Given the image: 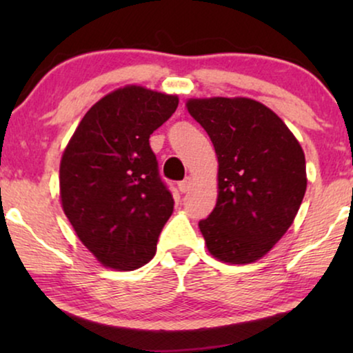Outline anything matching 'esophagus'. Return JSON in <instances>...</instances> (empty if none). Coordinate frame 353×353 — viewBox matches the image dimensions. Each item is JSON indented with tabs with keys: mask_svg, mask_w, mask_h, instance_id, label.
<instances>
[{
	"mask_svg": "<svg viewBox=\"0 0 353 353\" xmlns=\"http://www.w3.org/2000/svg\"><path fill=\"white\" fill-rule=\"evenodd\" d=\"M191 186H192V180H191V176H186L185 180L178 183V190H180L181 192H188V191L191 190Z\"/></svg>",
	"mask_w": 353,
	"mask_h": 353,
	"instance_id": "obj_1",
	"label": "esophagus"
}]
</instances>
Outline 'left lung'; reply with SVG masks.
<instances>
[{
	"label": "left lung",
	"mask_w": 353,
	"mask_h": 353,
	"mask_svg": "<svg viewBox=\"0 0 353 353\" xmlns=\"http://www.w3.org/2000/svg\"><path fill=\"white\" fill-rule=\"evenodd\" d=\"M219 159V197L199 230L221 262L252 263L296 219L307 190L305 156L286 123L249 98L190 99Z\"/></svg>",
	"instance_id": "8db88e82"
}]
</instances>
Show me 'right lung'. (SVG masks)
<instances>
[{"label":"right lung","instance_id":"obj_1","mask_svg":"<svg viewBox=\"0 0 353 353\" xmlns=\"http://www.w3.org/2000/svg\"><path fill=\"white\" fill-rule=\"evenodd\" d=\"M176 108L175 94L123 86L85 114L62 154V209L104 267L132 272L156 254L173 197L159 176L149 137Z\"/></svg>","mask_w":353,"mask_h":353}]
</instances>
